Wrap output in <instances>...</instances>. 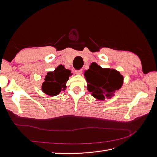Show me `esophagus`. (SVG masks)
<instances>
[{
	"label": "esophagus",
	"mask_w": 157,
	"mask_h": 157,
	"mask_svg": "<svg viewBox=\"0 0 157 157\" xmlns=\"http://www.w3.org/2000/svg\"><path fill=\"white\" fill-rule=\"evenodd\" d=\"M75 72H76V74H77V75H80V74L82 73V69L76 70V71H75Z\"/></svg>",
	"instance_id": "1"
}]
</instances>
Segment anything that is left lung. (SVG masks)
<instances>
[{
  "label": "left lung",
  "mask_w": 157,
  "mask_h": 157,
  "mask_svg": "<svg viewBox=\"0 0 157 157\" xmlns=\"http://www.w3.org/2000/svg\"><path fill=\"white\" fill-rule=\"evenodd\" d=\"M88 83V91L99 100L111 98L123 84V76L118 71L109 68L103 69L96 63H92L84 73Z\"/></svg>",
  "instance_id": "1"
}]
</instances>
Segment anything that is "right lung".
Listing matches in <instances>:
<instances>
[{"label": "right lung", "mask_w": 157, "mask_h": 157, "mask_svg": "<svg viewBox=\"0 0 157 157\" xmlns=\"http://www.w3.org/2000/svg\"><path fill=\"white\" fill-rule=\"evenodd\" d=\"M71 73L70 70L65 69L62 65H59L52 72H48L42 85V91L51 96L58 95L67 87L65 84L71 75Z\"/></svg>", "instance_id": "right-lung-1"}]
</instances>
